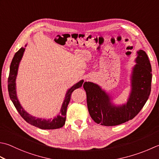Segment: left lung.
<instances>
[{
  "mask_svg": "<svg viewBox=\"0 0 159 159\" xmlns=\"http://www.w3.org/2000/svg\"><path fill=\"white\" fill-rule=\"evenodd\" d=\"M136 64L132 79V92L128 102L120 107L111 104L110 98L100 87L91 82L83 86L87 94V104L90 116L94 122L105 126L118 125L132 120L143 107L150 96L152 67L147 54L138 52Z\"/></svg>",
  "mask_w": 159,
  "mask_h": 159,
  "instance_id": "1",
  "label": "left lung"
}]
</instances>
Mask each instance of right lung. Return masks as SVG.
I'll list each match as a JSON object with an SVG mask.
<instances>
[{
    "mask_svg": "<svg viewBox=\"0 0 159 159\" xmlns=\"http://www.w3.org/2000/svg\"><path fill=\"white\" fill-rule=\"evenodd\" d=\"M25 49L21 48L16 53L14 57L12 59V61L10 65V70H9V74L8 77V92L10 99L13 102L14 105L18 113L22 116V118L30 125L35 126L39 128L43 129H54L62 127L65 123V119H66V112L67 105L70 101L71 96L72 92L77 88H81L83 84V80H80L76 85L71 87V88L68 90V92L65 96L64 102L62 105L61 110L57 118H54L53 120H45L41 119H38L32 116H31L29 114H27L25 111L23 107H21L19 102L18 101L16 94V84L15 80L16 77L17 75L18 67L19 65L21 58L23 55V52ZM85 85V83L83 84V86Z\"/></svg>",
    "mask_w": 159,
    "mask_h": 159,
    "instance_id": "right-lung-1",
    "label": "right lung"
}]
</instances>
